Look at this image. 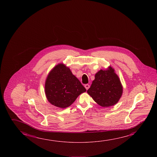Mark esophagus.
Wrapping results in <instances>:
<instances>
[{
    "mask_svg": "<svg viewBox=\"0 0 157 157\" xmlns=\"http://www.w3.org/2000/svg\"><path fill=\"white\" fill-rule=\"evenodd\" d=\"M85 87L86 90H88L89 88L90 87V85H89V84H86V85H85Z\"/></svg>",
    "mask_w": 157,
    "mask_h": 157,
    "instance_id": "esophagus-1",
    "label": "esophagus"
}]
</instances>
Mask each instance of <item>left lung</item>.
Segmentation results:
<instances>
[{"label": "left lung", "instance_id": "left-lung-1", "mask_svg": "<svg viewBox=\"0 0 157 157\" xmlns=\"http://www.w3.org/2000/svg\"><path fill=\"white\" fill-rule=\"evenodd\" d=\"M87 93L98 105L108 107L118 102L123 93V87L118 76L113 68L100 70L95 75V80Z\"/></svg>", "mask_w": 157, "mask_h": 157}]
</instances>
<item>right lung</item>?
Returning a JSON list of instances; mask_svg holds the SVG:
<instances>
[{
	"label": "right lung",
	"instance_id": "obj_1",
	"mask_svg": "<svg viewBox=\"0 0 157 157\" xmlns=\"http://www.w3.org/2000/svg\"><path fill=\"white\" fill-rule=\"evenodd\" d=\"M86 91L70 68L62 63L54 67L45 82V91L48 100L59 108L69 107L79 95Z\"/></svg>",
	"mask_w": 157,
	"mask_h": 157
}]
</instances>
